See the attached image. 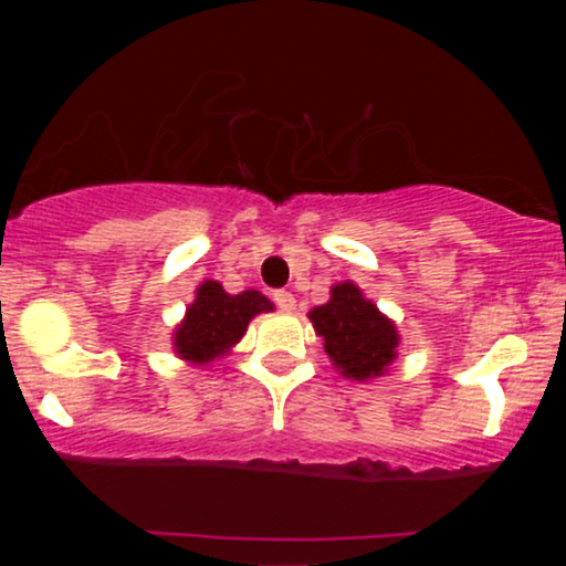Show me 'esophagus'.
Returning a JSON list of instances; mask_svg holds the SVG:
<instances>
[{"instance_id": "esophagus-1", "label": "esophagus", "mask_w": 566, "mask_h": 566, "mask_svg": "<svg viewBox=\"0 0 566 566\" xmlns=\"http://www.w3.org/2000/svg\"><path fill=\"white\" fill-rule=\"evenodd\" d=\"M273 301L277 308H283V312H293V308H296V298H293L291 291H275Z\"/></svg>"}]
</instances>
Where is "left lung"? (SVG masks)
<instances>
[{
  "label": "left lung",
  "mask_w": 566,
  "mask_h": 566,
  "mask_svg": "<svg viewBox=\"0 0 566 566\" xmlns=\"http://www.w3.org/2000/svg\"><path fill=\"white\" fill-rule=\"evenodd\" d=\"M308 319L324 339L332 366L345 378L370 381L384 376L397 358V324L378 312L353 281L332 285L327 304L314 306Z\"/></svg>",
  "instance_id": "left-lung-1"
}]
</instances>
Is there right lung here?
Segmentation results:
<instances>
[{
	"label": "right lung",
	"instance_id": "right-lung-1",
	"mask_svg": "<svg viewBox=\"0 0 566 566\" xmlns=\"http://www.w3.org/2000/svg\"><path fill=\"white\" fill-rule=\"evenodd\" d=\"M262 312H273V304L260 291H242L231 296L219 281H203L196 291V301L185 312V319L177 324L175 353L196 366L223 358L244 337L247 324Z\"/></svg>",
	"mask_w": 566,
	"mask_h": 566
}]
</instances>
